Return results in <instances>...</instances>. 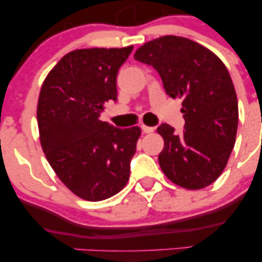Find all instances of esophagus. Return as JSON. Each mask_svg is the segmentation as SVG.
<instances>
[{"label":"esophagus","mask_w":262,"mask_h":262,"mask_svg":"<svg viewBox=\"0 0 262 262\" xmlns=\"http://www.w3.org/2000/svg\"><path fill=\"white\" fill-rule=\"evenodd\" d=\"M141 130H143V133H145V134H150V133H152V132H154V129L155 128H152V127H148V125H141Z\"/></svg>","instance_id":"obj_1"}]
</instances>
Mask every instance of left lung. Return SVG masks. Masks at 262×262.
<instances>
[{
    "instance_id": "1",
    "label": "left lung",
    "mask_w": 262,
    "mask_h": 262,
    "mask_svg": "<svg viewBox=\"0 0 262 262\" xmlns=\"http://www.w3.org/2000/svg\"><path fill=\"white\" fill-rule=\"evenodd\" d=\"M134 59L151 65L167 95L182 100L183 133L169 124L158 128L162 172L183 188L207 187L223 172L235 144L239 111L227 68L203 45L176 35L148 41Z\"/></svg>"
}]
</instances>
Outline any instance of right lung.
I'll list each match as a JSON object with an SVG mask.
<instances>
[{"label":"right lung","mask_w":262,"mask_h":262,"mask_svg":"<svg viewBox=\"0 0 262 262\" xmlns=\"http://www.w3.org/2000/svg\"><path fill=\"white\" fill-rule=\"evenodd\" d=\"M132 50V45L74 50L41 85V148L61 182L82 200H107L129 180L140 128H116L100 116L108 101H117V74Z\"/></svg>","instance_id":"add662e5"}]
</instances>
